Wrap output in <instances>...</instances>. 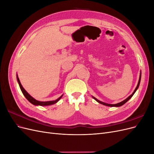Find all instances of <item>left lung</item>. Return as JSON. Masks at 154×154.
<instances>
[{
    "instance_id": "obj_1",
    "label": "left lung",
    "mask_w": 154,
    "mask_h": 154,
    "mask_svg": "<svg viewBox=\"0 0 154 154\" xmlns=\"http://www.w3.org/2000/svg\"><path fill=\"white\" fill-rule=\"evenodd\" d=\"M141 72H140V75H139V82H138V83H137V87H136V88H135V90H134V91L133 92V93L132 94L130 95V96H129L127 98H126L125 100H123V101H122V102H120V103H116V104H109V103H104V102H103V101H100V100H98L97 99H96V97H94V96H92V97L93 98H94L96 101H97L99 103H100V104H102V105H105V106H116V107H118V106H122L123 105H124L125 103H127V102L131 98V97L133 96V95L135 94V92H136V91L137 90V88H139V84H140V82H141Z\"/></svg>"
}]
</instances>
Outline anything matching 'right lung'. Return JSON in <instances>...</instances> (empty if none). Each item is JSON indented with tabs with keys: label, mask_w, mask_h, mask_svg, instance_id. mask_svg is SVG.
<instances>
[{
	"label": "right lung",
	"mask_w": 154,
	"mask_h": 154,
	"mask_svg": "<svg viewBox=\"0 0 154 154\" xmlns=\"http://www.w3.org/2000/svg\"><path fill=\"white\" fill-rule=\"evenodd\" d=\"M17 81H18V85H19L20 90L22 91V92L23 93V94H24V96L26 97V98L27 100H28L31 103H32V105H36V106H38V105H40V106H49V105H53V104H55L56 103H57V102L60 99H61L62 97L63 96V95H62L60 97H58L57 100H53V101H38V100H35V98H33V97H32L31 95H29L28 94V92H27L24 89V87H22V85L21 84V83L20 82L19 78H18V77L17 74Z\"/></svg>",
	"instance_id": "1"
}]
</instances>
